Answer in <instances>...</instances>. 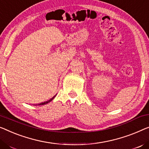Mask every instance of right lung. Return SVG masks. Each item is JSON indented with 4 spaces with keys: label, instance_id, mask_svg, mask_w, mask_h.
Listing matches in <instances>:
<instances>
[{
    "label": "right lung",
    "instance_id": "add662e5",
    "mask_svg": "<svg viewBox=\"0 0 149 149\" xmlns=\"http://www.w3.org/2000/svg\"><path fill=\"white\" fill-rule=\"evenodd\" d=\"M57 95V94H56ZM56 95H55L54 96H53L52 98H51L50 100H49L48 101H46V102H42V103H40V104H36V105H35V106H40V105H45V104H47V103H49V102H50L52 100H53V99H54V97L56 96Z\"/></svg>",
    "mask_w": 149,
    "mask_h": 149
}]
</instances>
